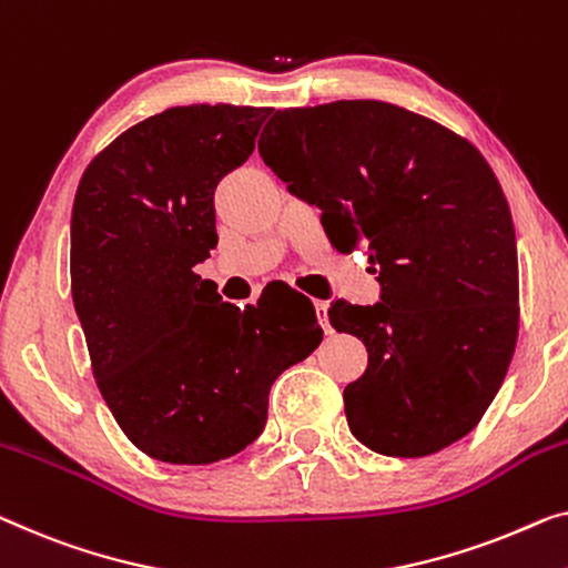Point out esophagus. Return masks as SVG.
I'll use <instances>...</instances> for the list:
<instances>
[{
  "mask_svg": "<svg viewBox=\"0 0 568 568\" xmlns=\"http://www.w3.org/2000/svg\"><path fill=\"white\" fill-rule=\"evenodd\" d=\"M313 308H316V318H318V324L324 326V332L326 334L332 332V324H328V306H326V303L324 301H316V303H313Z\"/></svg>",
  "mask_w": 568,
  "mask_h": 568,
  "instance_id": "1",
  "label": "esophagus"
}]
</instances>
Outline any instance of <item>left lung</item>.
<instances>
[{
	"instance_id": "1",
	"label": "left lung",
	"mask_w": 568,
	"mask_h": 568,
	"mask_svg": "<svg viewBox=\"0 0 568 568\" xmlns=\"http://www.w3.org/2000/svg\"><path fill=\"white\" fill-rule=\"evenodd\" d=\"M260 158L321 211L336 250L365 247L379 301H334L367 346L344 387L352 434L385 456H428L485 416L518 338V247L493 168L446 126L385 101L283 109Z\"/></svg>"
}]
</instances>
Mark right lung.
Masks as SVG:
<instances>
[{
  "instance_id": "obj_1",
  "label": "right lung",
  "mask_w": 568,
  "mask_h": 568,
  "mask_svg": "<svg viewBox=\"0 0 568 568\" xmlns=\"http://www.w3.org/2000/svg\"><path fill=\"white\" fill-rule=\"evenodd\" d=\"M273 109L173 106L130 126L81 175L71 295L91 369L126 438L152 459L211 464L267 423L270 387L324 338L311 301L265 287L224 303L199 262L216 247L214 191Z\"/></svg>"
}]
</instances>
